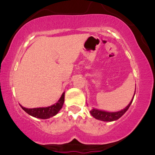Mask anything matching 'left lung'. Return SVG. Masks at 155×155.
Segmentation results:
<instances>
[{"instance_id":"1","label":"left lung","mask_w":155,"mask_h":155,"mask_svg":"<svg viewBox=\"0 0 155 155\" xmlns=\"http://www.w3.org/2000/svg\"><path fill=\"white\" fill-rule=\"evenodd\" d=\"M136 93V91H135ZM135 95V94H134ZM134 97V96H133ZM133 97L131 100L130 104L127 105V107H125L124 109L121 110L120 111H116V112H108V111H101V110L96 109V108H92L90 111V114L93 117H95L97 120H101V121H105V122H112V121H115L118 119H120L122 115L127 111L130 104H132L133 101Z\"/></svg>"}]
</instances>
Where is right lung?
<instances>
[{"label": "right lung", "mask_w": 155, "mask_h": 155, "mask_svg": "<svg viewBox=\"0 0 155 155\" xmlns=\"http://www.w3.org/2000/svg\"><path fill=\"white\" fill-rule=\"evenodd\" d=\"M64 98H65V92H63V95L60 97V100L58 103L49 106V107H42V108H27L23 107L20 105V106L26 113L36 118L39 119H49L50 117H54L63 107L64 104Z\"/></svg>", "instance_id": "add662e5"}]
</instances>
